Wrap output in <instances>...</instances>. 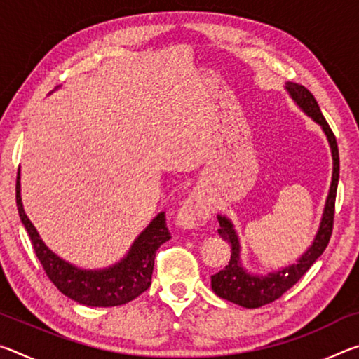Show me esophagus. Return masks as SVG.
Returning <instances> with one entry per match:
<instances>
[{
    "label": "esophagus",
    "mask_w": 359,
    "mask_h": 359,
    "mask_svg": "<svg viewBox=\"0 0 359 359\" xmlns=\"http://www.w3.org/2000/svg\"><path fill=\"white\" fill-rule=\"evenodd\" d=\"M210 217V204L201 191H191L179 209L177 224L185 229H193L208 223Z\"/></svg>",
    "instance_id": "1"
}]
</instances>
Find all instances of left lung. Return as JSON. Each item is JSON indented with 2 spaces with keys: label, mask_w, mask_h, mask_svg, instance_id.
I'll use <instances>...</instances> for the list:
<instances>
[{
  "label": "left lung",
  "mask_w": 359,
  "mask_h": 359,
  "mask_svg": "<svg viewBox=\"0 0 359 359\" xmlns=\"http://www.w3.org/2000/svg\"><path fill=\"white\" fill-rule=\"evenodd\" d=\"M290 95L293 100L302 107V111L321 125V128L326 133L327 141L331 144L332 150V160H334V169H332V182L330 188V194H327L323 218H321V224L318 229L317 238H315L312 247L302 255V258L297 261V264L276 272V274H269L266 277H257L250 276L241 267L239 261V242L238 236H236L233 224L224 217H218V234L222 236L223 241H226L231 247V258L229 263L224 266V269L212 276V290L223 297V299L231 301L234 304H239L242 307L247 309H257L263 307L266 304L274 302L278 299L285 291H288L293 285L299 280V278L311 269V266L321 257L325 248L330 244L332 226H334V212H336V193H337V184H339V149L336 136L327 125L326 118L320 111V106L313 95L309 92L306 87L290 82L287 85Z\"/></svg>",
  "instance_id": "obj_1"
}]
</instances>
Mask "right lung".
I'll use <instances>...</instances> for the list:
<instances>
[{"mask_svg":"<svg viewBox=\"0 0 359 359\" xmlns=\"http://www.w3.org/2000/svg\"><path fill=\"white\" fill-rule=\"evenodd\" d=\"M19 179L17 174L15 199L20 220L32 239L36 257L44 267L47 277L65 296L85 306L114 307L136 299L144 291H147L154 272L155 253L161 244L171 239L165 212H161L142 231L133 244L130 253L118 264L104 271H82L60 259L41 241L38 231L23 210Z\"/></svg>","mask_w":359,"mask_h":359,"instance_id":"add662e5","label":"right lung"}]
</instances>
